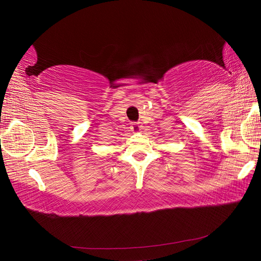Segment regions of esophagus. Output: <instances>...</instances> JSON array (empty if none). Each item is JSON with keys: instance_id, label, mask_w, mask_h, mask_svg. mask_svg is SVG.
Listing matches in <instances>:
<instances>
[{"instance_id": "obj_1", "label": "esophagus", "mask_w": 261, "mask_h": 261, "mask_svg": "<svg viewBox=\"0 0 261 261\" xmlns=\"http://www.w3.org/2000/svg\"><path fill=\"white\" fill-rule=\"evenodd\" d=\"M141 127H143V125H141L140 123H132L131 124V129L135 132V134H139V132L141 131Z\"/></svg>"}]
</instances>
